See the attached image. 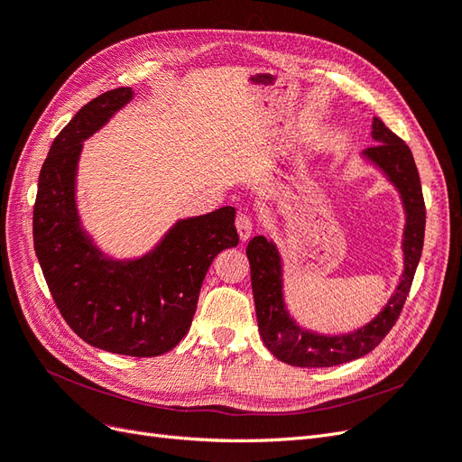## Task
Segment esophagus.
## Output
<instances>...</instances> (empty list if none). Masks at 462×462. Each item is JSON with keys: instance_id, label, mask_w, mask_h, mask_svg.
<instances>
[{"instance_id": "1", "label": "esophagus", "mask_w": 462, "mask_h": 462, "mask_svg": "<svg viewBox=\"0 0 462 462\" xmlns=\"http://www.w3.org/2000/svg\"><path fill=\"white\" fill-rule=\"evenodd\" d=\"M236 228H237V234H240V240L247 242L253 234V222L247 215H237Z\"/></svg>"}]
</instances>
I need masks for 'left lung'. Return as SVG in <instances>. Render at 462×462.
Listing matches in <instances>:
<instances>
[{
    "label": "left lung",
    "instance_id": "1",
    "mask_svg": "<svg viewBox=\"0 0 462 462\" xmlns=\"http://www.w3.org/2000/svg\"><path fill=\"white\" fill-rule=\"evenodd\" d=\"M374 147L363 152V159L374 165L399 191L405 211L403 230V274L378 315L361 328L339 336H326L301 328L286 309L284 284H282V257L276 244L264 236H255L247 244V259L251 266V288L255 300L259 334L276 359L291 366L320 368L336 366L361 359L388 336L405 305L412 278L419 266L426 207L422 198L420 176L416 171L409 145L385 126L378 116L372 121Z\"/></svg>",
    "mask_w": 462,
    "mask_h": 462
}]
</instances>
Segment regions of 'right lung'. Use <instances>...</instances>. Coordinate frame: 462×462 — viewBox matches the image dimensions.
Instances as JSON below:
<instances>
[{
    "mask_svg": "<svg viewBox=\"0 0 462 462\" xmlns=\"http://www.w3.org/2000/svg\"><path fill=\"white\" fill-rule=\"evenodd\" d=\"M132 88L92 99L53 140L34 203V249L72 332L97 349L157 356L180 344L213 259L237 245L234 207L180 218L136 259L106 255L82 226L77 172L84 142L132 101Z\"/></svg>",
    "mask_w": 462,
    "mask_h": 462,
    "instance_id": "obj_1",
    "label": "right lung"
}]
</instances>
